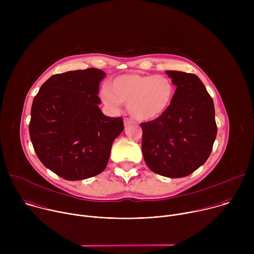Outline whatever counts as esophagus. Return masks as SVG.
<instances>
[{"instance_id": "esophagus-1", "label": "esophagus", "mask_w": 254, "mask_h": 254, "mask_svg": "<svg viewBox=\"0 0 254 254\" xmlns=\"http://www.w3.org/2000/svg\"><path fill=\"white\" fill-rule=\"evenodd\" d=\"M132 123V121L130 120V119H127V118H126L125 120H124V125L127 127V126H128V125H130Z\"/></svg>"}]
</instances>
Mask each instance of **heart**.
Wrapping results in <instances>:
<instances>
[{
  "label": "heart",
  "mask_w": 254,
  "mask_h": 254,
  "mask_svg": "<svg viewBox=\"0 0 254 254\" xmlns=\"http://www.w3.org/2000/svg\"><path fill=\"white\" fill-rule=\"evenodd\" d=\"M176 87L165 75L124 74L101 90L102 101L113 110L127 103L128 114L137 121L149 122L163 116L172 104Z\"/></svg>",
  "instance_id": "b5f03b06"
}]
</instances>
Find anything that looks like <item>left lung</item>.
Wrapping results in <instances>:
<instances>
[{
  "label": "left lung",
  "mask_w": 254,
  "mask_h": 254,
  "mask_svg": "<svg viewBox=\"0 0 254 254\" xmlns=\"http://www.w3.org/2000/svg\"><path fill=\"white\" fill-rule=\"evenodd\" d=\"M177 86L169 110L142 123L141 151L148 167L168 178L192 174L209 158L217 134L213 99L200 78L168 70Z\"/></svg>",
  "instance_id": "obj_1"
}]
</instances>
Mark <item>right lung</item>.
Wrapping results in <instances>:
<instances>
[{
	"mask_svg": "<svg viewBox=\"0 0 254 254\" xmlns=\"http://www.w3.org/2000/svg\"><path fill=\"white\" fill-rule=\"evenodd\" d=\"M96 68L55 74L34 97L29 132L41 163L59 177L77 181L100 174L113 142L124 129L122 118L102 114Z\"/></svg>",
	"mask_w": 254,
	"mask_h": 254,
	"instance_id": "add662e5",
	"label": "right lung"
}]
</instances>
